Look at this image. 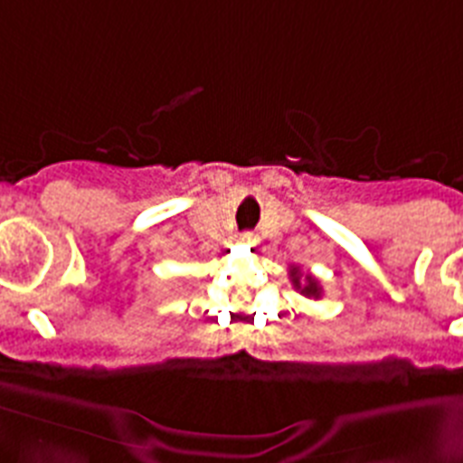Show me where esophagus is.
Masks as SVG:
<instances>
[{
  "label": "esophagus",
  "mask_w": 463,
  "mask_h": 463,
  "mask_svg": "<svg viewBox=\"0 0 463 463\" xmlns=\"http://www.w3.org/2000/svg\"><path fill=\"white\" fill-rule=\"evenodd\" d=\"M241 243H246V246H258L260 236L252 234V232H246V234H241Z\"/></svg>",
  "instance_id": "34e87169"
}]
</instances>
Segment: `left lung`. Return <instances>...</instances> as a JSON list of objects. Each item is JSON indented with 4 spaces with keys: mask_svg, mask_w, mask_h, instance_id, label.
I'll use <instances>...</instances> for the list:
<instances>
[{
    "mask_svg": "<svg viewBox=\"0 0 463 463\" xmlns=\"http://www.w3.org/2000/svg\"><path fill=\"white\" fill-rule=\"evenodd\" d=\"M290 280H292V286L298 288L304 298H314V299L321 298V286H318V280H316L314 276H304V283H302V271H299V267H290Z\"/></svg>",
    "mask_w": 463,
    "mask_h": 463,
    "instance_id": "obj_1",
    "label": "left lung"
}]
</instances>
